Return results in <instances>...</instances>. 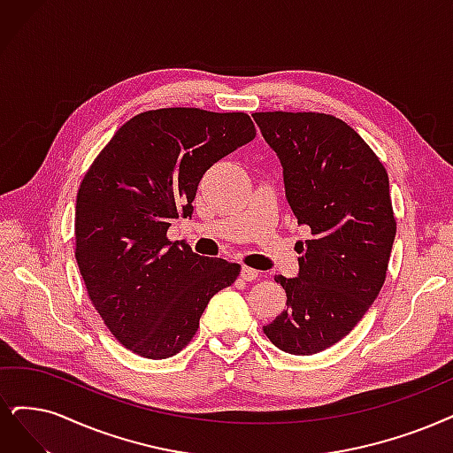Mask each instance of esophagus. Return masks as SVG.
<instances>
[{"mask_svg": "<svg viewBox=\"0 0 453 453\" xmlns=\"http://www.w3.org/2000/svg\"><path fill=\"white\" fill-rule=\"evenodd\" d=\"M259 276V273L256 271V269H252V266H242V269H241V278L244 280V281H254L256 278Z\"/></svg>", "mask_w": 453, "mask_h": 453, "instance_id": "obj_1", "label": "esophagus"}]
</instances>
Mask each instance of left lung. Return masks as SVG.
<instances>
[{"label":"left lung","mask_w":453,"mask_h":453,"mask_svg":"<svg viewBox=\"0 0 453 453\" xmlns=\"http://www.w3.org/2000/svg\"><path fill=\"white\" fill-rule=\"evenodd\" d=\"M283 167L286 196L310 239L298 276L274 280L288 308L263 326L291 355H315L353 330L387 280L395 237L388 173L357 130L328 113L257 111Z\"/></svg>","instance_id":"8db88e82"}]
</instances>
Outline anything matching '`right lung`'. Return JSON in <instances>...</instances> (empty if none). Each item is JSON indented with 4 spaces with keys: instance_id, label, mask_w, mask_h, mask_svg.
<instances>
[{
    "instance_id": "1",
    "label": "right lung",
    "mask_w": 453,
    "mask_h": 453,
    "mask_svg": "<svg viewBox=\"0 0 453 453\" xmlns=\"http://www.w3.org/2000/svg\"><path fill=\"white\" fill-rule=\"evenodd\" d=\"M256 138L244 111L162 108L134 115L100 150L76 196L74 256L91 304L132 353L177 355L209 300L241 265L172 242L173 218L192 216L209 167Z\"/></svg>"
}]
</instances>
